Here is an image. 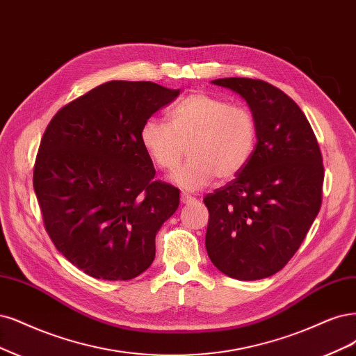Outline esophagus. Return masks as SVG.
I'll return each mask as SVG.
<instances>
[{"label":"esophagus","mask_w":356,"mask_h":356,"mask_svg":"<svg viewBox=\"0 0 356 356\" xmlns=\"http://www.w3.org/2000/svg\"><path fill=\"white\" fill-rule=\"evenodd\" d=\"M181 202H182L184 204H190V203L195 202V199L193 197V195H190V194L182 193V194H181Z\"/></svg>","instance_id":"obj_1"}]
</instances>
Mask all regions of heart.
Instances as JSON below:
<instances>
[{
  "label": "heart",
  "mask_w": 356,
  "mask_h": 356,
  "mask_svg": "<svg viewBox=\"0 0 356 356\" xmlns=\"http://www.w3.org/2000/svg\"><path fill=\"white\" fill-rule=\"evenodd\" d=\"M168 122L145 120L140 140L153 163L163 170H174L187 147L190 159L172 177L186 191L209 186L216 177L232 178L254 153V116L248 107L231 106L219 97L194 92L172 107Z\"/></svg>",
  "instance_id": "1"
}]
</instances>
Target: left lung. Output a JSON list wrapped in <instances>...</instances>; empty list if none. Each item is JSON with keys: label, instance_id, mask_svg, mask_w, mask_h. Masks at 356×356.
Wrapping results in <instances>:
<instances>
[{"label": "left lung", "instance_id": "1", "mask_svg": "<svg viewBox=\"0 0 356 356\" xmlns=\"http://www.w3.org/2000/svg\"><path fill=\"white\" fill-rule=\"evenodd\" d=\"M212 83L246 100L257 141L237 177L203 199L209 209L206 250L231 278L271 277L296 253L320 212V145L300 107L274 85L249 78Z\"/></svg>", "mask_w": 356, "mask_h": 356}]
</instances>
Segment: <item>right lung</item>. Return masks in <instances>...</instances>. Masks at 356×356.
<instances>
[{
    "mask_svg": "<svg viewBox=\"0 0 356 356\" xmlns=\"http://www.w3.org/2000/svg\"><path fill=\"white\" fill-rule=\"evenodd\" d=\"M179 90L108 81L61 107L48 124L33 190L57 250L81 271L131 280L154 259V238L175 213L179 190L154 181L140 131Z\"/></svg>",
    "mask_w": 356,
    "mask_h": 356,
    "instance_id": "add662e5",
    "label": "right lung"
}]
</instances>
